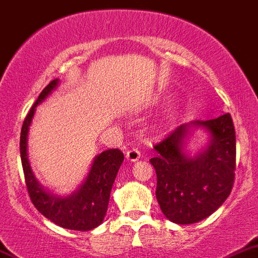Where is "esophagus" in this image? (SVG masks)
Returning <instances> with one entry per match:
<instances>
[{"mask_svg":"<svg viewBox=\"0 0 258 258\" xmlns=\"http://www.w3.org/2000/svg\"><path fill=\"white\" fill-rule=\"evenodd\" d=\"M126 159L127 160H130V162H136V160L140 159V151L135 148L130 149V150L126 153Z\"/></svg>","mask_w":258,"mask_h":258,"instance_id":"obj_1","label":"esophagus"}]
</instances>
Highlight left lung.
<instances>
[{"instance_id": "8db88e82", "label": "left lung", "mask_w": 258, "mask_h": 258, "mask_svg": "<svg viewBox=\"0 0 258 258\" xmlns=\"http://www.w3.org/2000/svg\"><path fill=\"white\" fill-rule=\"evenodd\" d=\"M204 128L208 146L195 157L185 154L189 130ZM150 163L156 172V200L162 213L177 224H194L215 213L234 183L235 131L229 113L208 121L180 124L154 145Z\"/></svg>"}]
</instances>
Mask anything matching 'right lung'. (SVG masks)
Returning <instances> with one entry per match:
<instances>
[{"label": "right lung", "mask_w": 258, "mask_h": 258, "mask_svg": "<svg viewBox=\"0 0 258 258\" xmlns=\"http://www.w3.org/2000/svg\"><path fill=\"white\" fill-rule=\"evenodd\" d=\"M58 83V79H54L43 89L24 119L20 135L21 164L28 194L37 210L59 227L86 232L100 225L104 220L112 186L124 156L118 149H108L96 155L86 179L69 196H57L45 191L39 184L28 159L29 126L34 117L35 108L57 88Z\"/></svg>", "instance_id": "add662e5"}]
</instances>
